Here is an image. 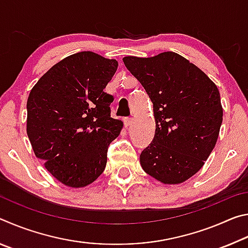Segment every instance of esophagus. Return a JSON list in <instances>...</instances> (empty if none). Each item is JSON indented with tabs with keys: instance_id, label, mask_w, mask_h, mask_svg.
<instances>
[{
	"instance_id": "1",
	"label": "esophagus",
	"mask_w": 248,
	"mask_h": 248,
	"mask_svg": "<svg viewBox=\"0 0 248 248\" xmlns=\"http://www.w3.org/2000/svg\"><path fill=\"white\" fill-rule=\"evenodd\" d=\"M124 127H129V125L132 124V119L131 118H124Z\"/></svg>"
}]
</instances>
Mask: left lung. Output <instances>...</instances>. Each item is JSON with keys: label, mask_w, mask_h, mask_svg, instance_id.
<instances>
[{"label": "left lung", "mask_w": 248, "mask_h": 248, "mask_svg": "<svg viewBox=\"0 0 248 248\" xmlns=\"http://www.w3.org/2000/svg\"><path fill=\"white\" fill-rule=\"evenodd\" d=\"M123 61L153 104L155 134L140 155L142 169L163 184L186 182L203 166L219 138L223 120L219 90L178 53Z\"/></svg>", "instance_id": "8db88e82"}]
</instances>
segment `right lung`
I'll return each instance as SVG.
<instances>
[{"instance_id":"right-lung-1","label":"right lung","mask_w":248,"mask_h":248,"mask_svg":"<svg viewBox=\"0 0 248 248\" xmlns=\"http://www.w3.org/2000/svg\"><path fill=\"white\" fill-rule=\"evenodd\" d=\"M118 68L115 59L92 51L64 58L35 84L27 99V136L33 153L54 178L85 187L103 173L108 145L123 121L110 117L104 90Z\"/></svg>"}]
</instances>
